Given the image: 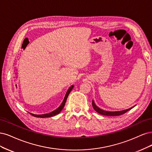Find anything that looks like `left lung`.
Segmentation results:
<instances>
[{
	"label": "left lung",
	"mask_w": 152,
	"mask_h": 152,
	"mask_svg": "<svg viewBox=\"0 0 152 152\" xmlns=\"http://www.w3.org/2000/svg\"><path fill=\"white\" fill-rule=\"evenodd\" d=\"M92 105H93V108L95 109V110L96 112H97L98 113L101 114V115H107V116H115V115H120L123 114L124 113H126V112H128V110H131V109H133V107H131L129 109H126V110H120V111H107V110H102L100 108H99V107H97L96 105V104H95L94 100H92Z\"/></svg>",
	"instance_id": "obj_1"
}]
</instances>
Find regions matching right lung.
I'll return each instance as SVG.
<instances>
[{
  "label": "right lung",
  "mask_w": 152,
  "mask_h": 152,
  "mask_svg": "<svg viewBox=\"0 0 152 152\" xmlns=\"http://www.w3.org/2000/svg\"><path fill=\"white\" fill-rule=\"evenodd\" d=\"M73 88H74V86L72 85L71 86L69 87V88L67 90L66 94L65 95V96H64V99L62 104H61V105L58 107V108L57 109H56L55 110H53L51 112H50V113L48 114H40V115H37V114H31V113H30L31 115H32L34 117H40V118H45V117H53L54 116L56 115H57L58 114H59L61 111L62 110V109L64 108V107L65 105V104H66V100L67 99L68 97V95H69V94H70V92L71 91V90H72Z\"/></svg>",
  "instance_id": "right-lung-1"
}]
</instances>
